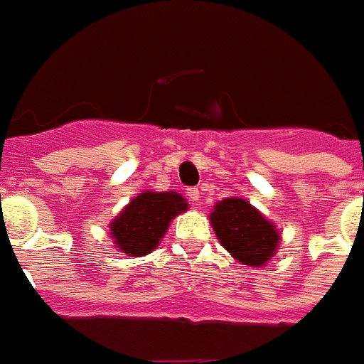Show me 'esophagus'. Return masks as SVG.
Here are the masks:
<instances>
[{
  "instance_id": "esophagus-1",
  "label": "esophagus",
  "mask_w": 364,
  "mask_h": 364,
  "mask_svg": "<svg viewBox=\"0 0 364 364\" xmlns=\"http://www.w3.org/2000/svg\"><path fill=\"white\" fill-rule=\"evenodd\" d=\"M187 196L188 200L198 203V200H200V191H198V188H187Z\"/></svg>"
}]
</instances>
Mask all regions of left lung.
<instances>
[{"instance_id": "obj_1", "label": "left lung", "mask_w": 364, "mask_h": 364, "mask_svg": "<svg viewBox=\"0 0 364 364\" xmlns=\"http://www.w3.org/2000/svg\"><path fill=\"white\" fill-rule=\"evenodd\" d=\"M210 224L220 244L248 267L264 264L279 242L276 228L240 198H228L216 203L215 213H210Z\"/></svg>"}]
</instances>
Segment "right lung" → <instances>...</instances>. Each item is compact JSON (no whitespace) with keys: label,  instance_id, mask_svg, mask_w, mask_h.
<instances>
[{"label":"right lung","instance_id":"obj_1","mask_svg":"<svg viewBox=\"0 0 364 364\" xmlns=\"http://www.w3.org/2000/svg\"><path fill=\"white\" fill-rule=\"evenodd\" d=\"M187 209L177 192H142L112 220V237L122 252L140 257L155 250L173 216Z\"/></svg>","mask_w":364,"mask_h":364}]
</instances>
